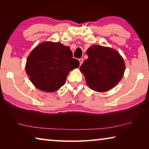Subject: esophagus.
Here are the masks:
<instances>
[{"instance_id": "esophagus-1", "label": "esophagus", "mask_w": 149, "mask_h": 149, "mask_svg": "<svg viewBox=\"0 0 149 149\" xmlns=\"http://www.w3.org/2000/svg\"><path fill=\"white\" fill-rule=\"evenodd\" d=\"M79 61L80 65H81L83 64V62H84V58H81L79 59Z\"/></svg>"}]
</instances>
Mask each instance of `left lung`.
I'll use <instances>...</instances> for the list:
<instances>
[{
	"mask_svg": "<svg viewBox=\"0 0 149 149\" xmlns=\"http://www.w3.org/2000/svg\"><path fill=\"white\" fill-rule=\"evenodd\" d=\"M88 58L80 67L90 89L105 92L114 87L123 75L125 63L115 50L93 45L87 50Z\"/></svg>",
	"mask_w": 149,
	"mask_h": 149,
	"instance_id": "8db88e82",
	"label": "left lung"
}]
</instances>
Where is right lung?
Segmentation results:
<instances>
[{
  "mask_svg": "<svg viewBox=\"0 0 149 149\" xmlns=\"http://www.w3.org/2000/svg\"><path fill=\"white\" fill-rule=\"evenodd\" d=\"M79 66V60L73 58L70 47L60 42H46L33 50L26 70L37 88L54 92L64 85L69 72Z\"/></svg>",
  "mask_w": 149,
  "mask_h": 149,
  "instance_id": "1",
  "label": "right lung"
}]
</instances>
